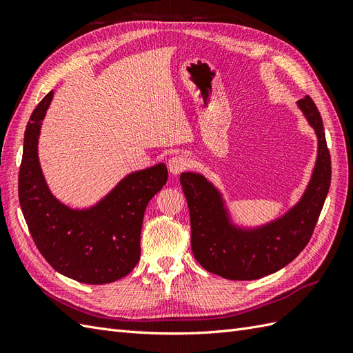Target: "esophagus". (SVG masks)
Masks as SVG:
<instances>
[{"mask_svg": "<svg viewBox=\"0 0 353 353\" xmlns=\"http://www.w3.org/2000/svg\"><path fill=\"white\" fill-rule=\"evenodd\" d=\"M188 165H190V160L185 156H181V154L170 157L168 160V168L170 170V174H174V175L183 172L184 169H187Z\"/></svg>", "mask_w": 353, "mask_h": 353, "instance_id": "obj_1", "label": "esophagus"}]
</instances>
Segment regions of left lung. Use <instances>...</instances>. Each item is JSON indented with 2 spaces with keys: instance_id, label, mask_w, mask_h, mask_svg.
Segmentation results:
<instances>
[{
  "instance_id": "1",
  "label": "left lung",
  "mask_w": 353,
  "mask_h": 353,
  "mask_svg": "<svg viewBox=\"0 0 353 353\" xmlns=\"http://www.w3.org/2000/svg\"><path fill=\"white\" fill-rule=\"evenodd\" d=\"M318 137V156L307 188L296 206L258 228L230 221L219 191L194 172L181 174L191 223V250L206 271L228 280H258L290 263L312 237L331 183L324 125L312 99L297 101Z\"/></svg>"
}]
</instances>
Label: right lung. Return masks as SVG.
<instances>
[{"instance_id": "obj_1", "label": "right lung", "mask_w": 353, "mask_h": 353, "mask_svg": "<svg viewBox=\"0 0 353 353\" xmlns=\"http://www.w3.org/2000/svg\"><path fill=\"white\" fill-rule=\"evenodd\" d=\"M52 91L28 122L19 172V201L32 239L57 272L85 284H108L140 261L144 212L168 181L165 163L125 176L97 205L72 209L54 196L42 175L38 138Z\"/></svg>"}]
</instances>
